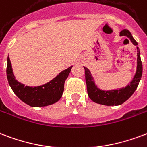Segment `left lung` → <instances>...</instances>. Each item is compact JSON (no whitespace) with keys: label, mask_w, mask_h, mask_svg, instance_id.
Returning <instances> with one entry per match:
<instances>
[{"label":"left lung","mask_w":147,"mask_h":147,"mask_svg":"<svg viewBox=\"0 0 147 147\" xmlns=\"http://www.w3.org/2000/svg\"><path fill=\"white\" fill-rule=\"evenodd\" d=\"M119 36H126L131 42L136 45L137 49V65H136V73L134 77L126 87H123L117 89H112V90H102L98 88L95 83V80L91 74V71L88 69L84 67L85 74H86V82L87 86V92H88V97L93 101L94 102L102 104L105 106H119L126 102L129 97L136 91V88L140 81L142 73H143V65L140 59V51L137 46L138 43L136 40L133 38V35L131 34L129 31L124 29L120 31Z\"/></svg>","instance_id":"left-lung-1"}]
</instances>
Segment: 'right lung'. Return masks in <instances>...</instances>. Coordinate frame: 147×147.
Here are the masks:
<instances>
[{
	"mask_svg": "<svg viewBox=\"0 0 147 147\" xmlns=\"http://www.w3.org/2000/svg\"><path fill=\"white\" fill-rule=\"evenodd\" d=\"M72 66L61 71L51 81L39 86H24L15 79L9 57H7V78L14 94L24 103L32 107L47 106L57 102L61 98L64 85Z\"/></svg>",
	"mask_w": 147,
	"mask_h": 147,
	"instance_id": "add662e5",
	"label": "right lung"
}]
</instances>
